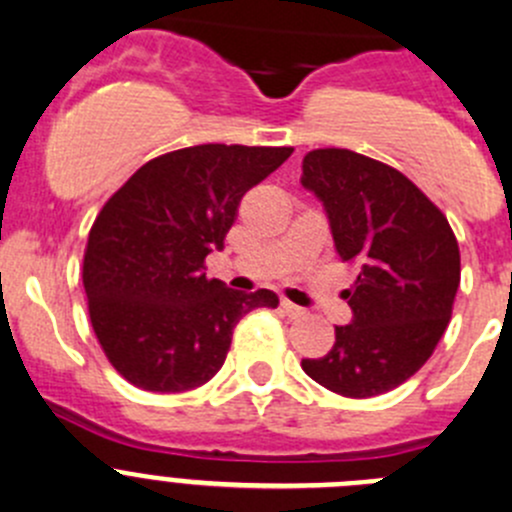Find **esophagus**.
<instances>
[{"instance_id":"esophagus-1","label":"esophagus","mask_w":512,"mask_h":512,"mask_svg":"<svg viewBox=\"0 0 512 512\" xmlns=\"http://www.w3.org/2000/svg\"><path fill=\"white\" fill-rule=\"evenodd\" d=\"M282 310H285V315L292 317V320H297V317H305V307L295 305V302H290V300H282Z\"/></svg>"}]
</instances>
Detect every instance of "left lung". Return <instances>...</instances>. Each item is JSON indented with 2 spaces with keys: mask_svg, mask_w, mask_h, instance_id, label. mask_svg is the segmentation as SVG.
Listing matches in <instances>:
<instances>
[{
  "mask_svg": "<svg viewBox=\"0 0 512 512\" xmlns=\"http://www.w3.org/2000/svg\"><path fill=\"white\" fill-rule=\"evenodd\" d=\"M300 182L325 207L337 255L360 270L345 290L352 322L302 370L342 398H375L413 377L443 337L460 285L458 240L403 172L372 157L312 150Z\"/></svg>",
  "mask_w": 512,
  "mask_h": 512,
  "instance_id": "8db88e82",
  "label": "left lung"
}]
</instances>
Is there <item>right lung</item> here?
Here are the masks:
<instances>
[{
	"label": "right lung",
	"mask_w": 512,
	"mask_h": 512,
	"mask_svg": "<svg viewBox=\"0 0 512 512\" xmlns=\"http://www.w3.org/2000/svg\"><path fill=\"white\" fill-rule=\"evenodd\" d=\"M292 147L197 145L142 165L99 210L84 250L89 320L114 370L150 393L200 388L225 362L232 330L272 290L207 280L247 190Z\"/></svg>",
	"instance_id": "1"
}]
</instances>
